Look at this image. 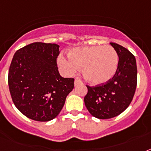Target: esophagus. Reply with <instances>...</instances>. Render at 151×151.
Wrapping results in <instances>:
<instances>
[{
	"instance_id": "esophagus-1",
	"label": "esophagus",
	"mask_w": 151,
	"mask_h": 151,
	"mask_svg": "<svg viewBox=\"0 0 151 151\" xmlns=\"http://www.w3.org/2000/svg\"><path fill=\"white\" fill-rule=\"evenodd\" d=\"M80 83H81V81L79 79H78V78H76L75 81H74V85H75V86H77V85H79Z\"/></svg>"
}]
</instances>
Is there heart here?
<instances>
[{"instance_id":"obj_1","label":"heart","mask_w":151,"mask_h":151,"mask_svg":"<svg viewBox=\"0 0 151 151\" xmlns=\"http://www.w3.org/2000/svg\"><path fill=\"white\" fill-rule=\"evenodd\" d=\"M58 63L67 74L82 67L85 80L92 85H101L110 81L116 73L118 55L111 46L81 47L72 49L68 59L60 55Z\"/></svg>"}]
</instances>
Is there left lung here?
<instances>
[{"mask_svg":"<svg viewBox=\"0 0 151 151\" xmlns=\"http://www.w3.org/2000/svg\"><path fill=\"white\" fill-rule=\"evenodd\" d=\"M119 60L116 73L107 82L88 86L84 98L91 114L99 119H109L122 114L131 103L137 85L136 58L123 46L110 42Z\"/></svg>","mask_w":151,"mask_h":151,"instance_id":"8db88e82","label":"left lung"}]
</instances>
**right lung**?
<instances>
[{
	"mask_svg": "<svg viewBox=\"0 0 151 151\" xmlns=\"http://www.w3.org/2000/svg\"><path fill=\"white\" fill-rule=\"evenodd\" d=\"M59 45L34 42L16 51L8 70L13 103L26 117L48 122L63 109L74 78L60 76L57 66Z\"/></svg>",
	"mask_w": 151,
	"mask_h": 151,
	"instance_id": "right-lung-1",
	"label": "right lung"
}]
</instances>
